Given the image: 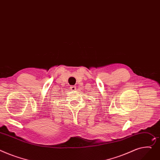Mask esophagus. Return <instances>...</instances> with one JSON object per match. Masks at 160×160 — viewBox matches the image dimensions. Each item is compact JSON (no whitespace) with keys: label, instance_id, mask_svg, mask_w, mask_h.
Returning <instances> with one entry per match:
<instances>
[{"label":"esophagus","instance_id":"obj_1","mask_svg":"<svg viewBox=\"0 0 160 160\" xmlns=\"http://www.w3.org/2000/svg\"><path fill=\"white\" fill-rule=\"evenodd\" d=\"M70 88L71 90H76V88H77L76 86H71Z\"/></svg>","mask_w":160,"mask_h":160}]
</instances>
